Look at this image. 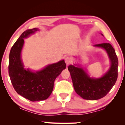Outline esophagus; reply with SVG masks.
<instances>
[{
    "label": "esophagus",
    "instance_id": "esophagus-1",
    "mask_svg": "<svg viewBox=\"0 0 125 125\" xmlns=\"http://www.w3.org/2000/svg\"><path fill=\"white\" fill-rule=\"evenodd\" d=\"M72 58L70 56H65V58H64V61H65L66 64L67 65H69V64H71L72 62Z\"/></svg>",
    "mask_w": 125,
    "mask_h": 125
}]
</instances>
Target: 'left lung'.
Segmentation results:
<instances>
[{"instance_id": "left-lung-1", "label": "left lung", "mask_w": 125, "mask_h": 125, "mask_svg": "<svg viewBox=\"0 0 125 125\" xmlns=\"http://www.w3.org/2000/svg\"><path fill=\"white\" fill-rule=\"evenodd\" d=\"M95 46L104 49L111 61L110 69L99 79L90 78L81 67L70 65V72L76 92L83 99L97 100L105 96L116 82L118 75V59L115 51L110 43L95 44Z\"/></svg>"}]
</instances>
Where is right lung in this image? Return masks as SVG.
Returning <instances> with one entry per match:
<instances>
[{"label": "right lung", "mask_w": 125, "mask_h": 125, "mask_svg": "<svg viewBox=\"0 0 125 125\" xmlns=\"http://www.w3.org/2000/svg\"><path fill=\"white\" fill-rule=\"evenodd\" d=\"M38 31V29L33 28L21 34L11 48L9 62V74L16 92L32 102L48 99L52 92L54 80L66 68L63 60L36 72L24 69L21 57L23 38Z\"/></svg>", "instance_id": "1"}]
</instances>
